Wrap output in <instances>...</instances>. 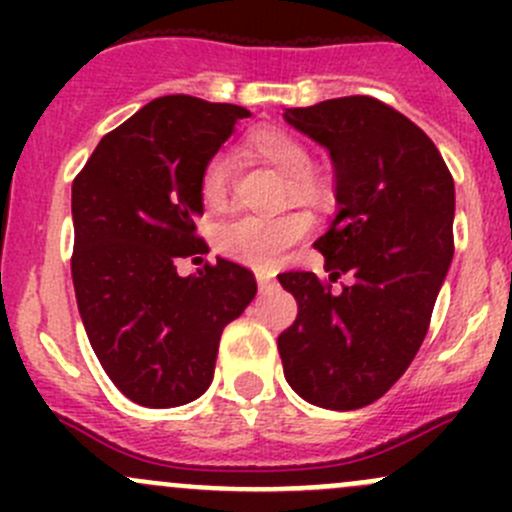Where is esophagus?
<instances>
[{
	"label": "esophagus",
	"mask_w": 512,
	"mask_h": 512,
	"mask_svg": "<svg viewBox=\"0 0 512 512\" xmlns=\"http://www.w3.org/2000/svg\"><path fill=\"white\" fill-rule=\"evenodd\" d=\"M257 287H260V292H270V289L275 287V280H272V275L257 272Z\"/></svg>",
	"instance_id": "1"
}]
</instances>
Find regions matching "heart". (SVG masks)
<instances>
[{
	"instance_id": "1",
	"label": "heart",
	"mask_w": 512,
	"mask_h": 512,
	"mask_svg": "<svg viewBox=\"0 0 512 512\" xmlns=\"http://www.w3.org/2000/svg\"><path fill=\"white\" fill-rule=\"evenodd\" d=\"M247 151L257 156L280 173H285L289 188L302 200H322L324 185L312 173L309 148L282 128H262L247 138ZM232 183V158L227 153H215L200 173V200L208 210L220 213L227 208ZM312 227V220L304 213L285 215H242L215 232V247L227 260L250 267H270L285 255L287 247L302 240Z\"/></svg>"
}]
</instances>
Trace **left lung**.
Segmentation results:
<instances>
[{
  "label": "left lung",
  "instance_id": "8db88e82",
  "mask_svg": "<svg viewBox=\"0 0 512 512\" xmlns=\"http://www.w3.org/2000/svg\"><path fill=\"white\" fill-rule=\"evenodd\" d=\"M285 121L329 151L337 215L314 242L327 280L277 277L299 307L277 349L304 401L361 409L401 379L426 337L453 260V178L431 138L371 96L287 108ZM339 276L348 285L332 293Z\"/></svg>",
  "mask_w": 512,
  "mask_h": 512
}]
</instances>
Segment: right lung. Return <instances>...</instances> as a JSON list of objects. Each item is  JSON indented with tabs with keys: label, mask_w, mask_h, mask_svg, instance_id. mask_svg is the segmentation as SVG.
Returning a JSON list of instances; mask_svg holds the SVG:
<instances>
[{
	"label": "right lung",
	"mask_w": 512,
	"mask_h": 512,
	"mask_svg": "<svg viewBox=\"0 0 512 512\" xmlns=\"http://www.w3.org/2000/svg\"><path fill=\"white\" fill-rule=\"evenodd\" d=\"M250 111L163 96L106 133L71 185L76 302L108 379L148 409L208 391L223 329L255 299L250 270L230 260L180 277L203 255L200 173Z\"/></svg>",
	"instance_id": "1"
}]
</instances>
